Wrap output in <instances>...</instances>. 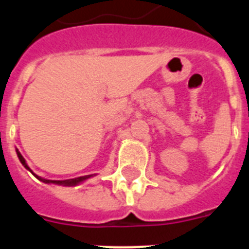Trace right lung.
<instances>
[{
  "label": "right lung",
  "instance_id": "add662e5",
  "mask_svg": "<svg viewBox=\"0 0 249 249\" xmlns=\"http://www.w3.org/2000/svg\"><path fill=\"white\" fill-rule=\"evenodd\" d=\"M16 153H17V157H18L19 162L22 163V166L25 167L27 171H30V172L32 173V175H34L35 177L38 179V181L43 182V183H46V184H57V186H63V187H74V186H77V184L83 183V182H86L87 179H89V178H92L96 176V175H87V176H81V177H76V178H70V179H47V178H43V177H39V176H37L36 173H35L34 171L30 168V167H28L26 160L23 158V156L21 155V152H19L17 148H16Z\"/></svg>",
  "mask_w": 249,
  "mask_h": 249
}]
</instances>
